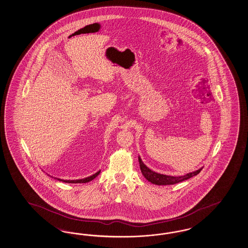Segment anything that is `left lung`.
<instances>
[{
  "label": "left lung",
  "mask_w": 248,
  "mask_h": 248,
  "mask_svg": "<svg viewBox=\"0 0 248 248\" xmlns=\"http://www.w3.org/2000/svg\"><path fill=\"white\" fill-rule=\"evenodd\" d=\"M138 160H139V163H140V168H141V171L143 177L147 180L148 181L152 182L153 184L155 185H173L176 183H179L181 181H186L187 179L196 176L201 172V170L203 167L189 172L187 174L183 175V176H170V175L161 174L158 172H155L154 170H152L143 163V161H141V157L138 156Z\"/></svg>",
  "instance_id": "8db88e82"
}]
</instances>
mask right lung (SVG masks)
I'll use <instances>...</instances> for the list:
<instances>
[{
  "instance_id": "right-lung-1",
  "label": "right lung",
  "mask_w": 248,
  "mask_h": 248,
  "mask_svg": "<svg viewBox=\"0 0 248 248\" xmlns=\"http://www.w3.org/2000/svg\"><path fill=\"white\" fill-rule=\"evenodd\" d=\"M101 170H98L97 172H95L94 174L92 175V176H89V177H87V178H85V179H81V180H62V179H58V178H55V179H57L58 181H62V182H66V183H87L88 181H91L92 180H94L95 177H97V175L100 173Z\"/></svg>"
}]
</instances>
